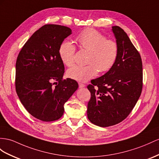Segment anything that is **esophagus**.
I'll return each mask as SVG.
<instances>
[{
  "label": "esophagus",
  "mask_w": 159,
  "mask_h": 159,
  "mask_svg": "<svg viewBox=\"0 0 159 159\" xmlns=\"http://www.w3.org/2000/svg\"><path fill=\"white\" fill-rule=\"evenodd\" d=\"M85 87V84H84L81 83H79V87L80 88H83V87Z\"/></svg>",
  "instance_id": "esophagus-1"
}]
</instances>
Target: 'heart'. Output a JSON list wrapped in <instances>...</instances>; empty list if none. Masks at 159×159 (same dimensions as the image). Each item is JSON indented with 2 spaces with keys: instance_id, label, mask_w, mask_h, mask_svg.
Listing matches in <instances>:
<instances>
[{
  "instance_id": "obj_1",
  "label": "heart",
  "mask_w": 159,
  "mask_h": 159,
  "mask_svg": "<svg viewBox=\"0 0 159 159\" xmlns=\"http://www.w3.org/2000/svg\"><path fill=\"white\" fill-rule=\"evenodd\" d=\"M79 48L89 52L86 66H74L69 68L67 75L80 82H85L95 77L99 70L106 72L114 66L119 55V46L116 41L107 37L95 29L85 30L76 38ZM62 62L71 66L75 61L76 48L68 41H64L59 48Z\"/></svg>"
}]
</instances>
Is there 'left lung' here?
Segmentation results:
<instances>
[{
  "mask_svg": "<svg viewBox=\"0 0 159 159\" xmlns=\"http://www.w3.org/2000/svg\"><path fill=\"white\" fill-rule=\"evenodd\" d=\"M119 55L113 67L93 79L87 89L91 93L87 117L91 123L108 127L127 117L139 99L143 85L142 62L139 52L125 32L113 26Z\"/></svg>",
  "mask_w": 159,
  "mask_h": 159,
  "instance_id": "1",
  "label": "left lung"
}]
</instances>
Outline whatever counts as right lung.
Segmentation results:
<instances>
[{
  "label": "right lung",
  "mask_w": 159,
  "mask_h": 159,
  "mask_svg": "<svg viewBox=\"0 0 159 159\" xmlns=\"http://www.w3.org/2000/svg\"><path fill=\"white\" fill-rule=\"evenodd\" d=\"M70 28L46 24L24 44L16 61L15 89L26 110L35 118L53 121L62 116L64 105L78 89L71 79H63L64 65L59 56Z\"/></svg>",
  "instance_id": "obj_1"
}]
</instances>
